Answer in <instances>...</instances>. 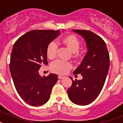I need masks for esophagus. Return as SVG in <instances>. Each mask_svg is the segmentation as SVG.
Here are the masks:
<instances>
[{"label": "esophagus", "mask_w": 123, "mask_h": 123, "mask_svg": "<svg viewBox=\"0 0 123 123\" xmlns=\"http://www.w3.org/2000/svg\"><path fill=\"white\" fill-rule=\"evenodd\" d=\"M64 76H58V78L59 79H63V78H64Z\"/></svg>", "instance_id": "34e87169"}]
</instances>
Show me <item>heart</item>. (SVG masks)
<instances>
[{
    "instance_id": "heart-1",
    "label": "heart",
    "mask_w": 123,
    "mask_h": 123,
    "mask_svg": "<svg viewBox=\"0 0 123 123\" xmlns=\"http://www.w3.org/2000/svg\"><path fill=\"white\" fill-rule=\"evenodd\" d=\"M63 42L74 52V56H79V49L81 46L79 39L74 35L67 36L63 39ZM58 48V44L55 41H52L48 44L47 47V55L49 59H53L57 54ZM72 68V64L70 62L65 61L62 60L57 59L53 61L50 64V69L54 73L57 74H66Z\"/></svg>"
}]
</instances>
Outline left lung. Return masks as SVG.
I'll use <instances>...</instances> for the list:
<instances>
[{"instance_id":"8db88e82","label":"left lung","mask_w":123,"mask_h":123,"mask_svg":"<svg viewBox=\"0 0 123 123\" xmlns=\"http://www.w3.org/2000/svg\"><path fill=\"white\" fill-rule=\"evenodd\" d=\"M81 35L88 51L74 74H81V80L73 81L68 89L69 98L73 103L85 106L94 101L103 89L109 69V54L103 39L86 30H73Z\"/></svg>"}]
</instances>
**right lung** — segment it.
Wrapping results in <instances>:
<instances>
[{
  "label": "right lung",
  "mask_w": 123,
  "mask_h": 123,
  "mask_svg": "<svg viewBox=\"0 0 123 123\" xmlns=\"http://www.w3.org/2000/svg\"><path fill=\"white\" fill-rule=\"evenodd\" d=\"M60 34L59 30H32L14 44L10 71L18 95L29 105L39 106L47 103L57 81L56 74L41 77L39 69L47 65V46Z\"/></svg>",
  "instance_id": "1"
}]
</instances>
